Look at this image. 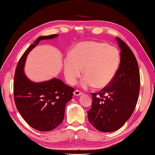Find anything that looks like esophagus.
I'll list each match as a JSON object with an SVG mask.
<instances>
[{"label": "esophagus", "mask_w": 155, "mask_h": 155, "mask_svg": "<svg viewBox=\"0 0 155 155\" xmlns=\"http://www.w3.org/2000/svg\"><path fill=\"white\" fill-rule=\"evenodd\" d=\"M83 94H84V93H83L81 91H80L79 90H75L74 92V95H75V96H80V95H83Z\"/></svg>", "instance_id": "34e87169"}]
</instances>
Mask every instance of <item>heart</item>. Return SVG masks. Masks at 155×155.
I'll return each instance as SVG.
<instances>
[{
  "label": "heart",
  "mask_w": 155,
  "mask_h": 155,
  "mask_svg": "<svg viewBox=\"0 0 155 155\" xmlns=\"http://www.w3.org/2000/svg\"><path fill=\"white\" fill-rule=\"evenodd\" d=\"M120 64L118 48L103 42L85 41L71 49L64 64L66 80L74 85L80 78L82 70L85 75L81 86L88 89L106 88L114 80Z\"/></svg>",
  "instance_id": "heart-1"
}]
</instances>
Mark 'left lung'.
Returning a JSON list of instances; mask_svg holds the SVG:
<instances>
[{"label":"left lung","mask_w":155,"mask_h":155,"mask_svg":"<svg viewBox=\"0 0 155 155\" xmlns=\"http://www.w3.org/2000/svg\"><path fill=\"white\" fill-rule=\"evenodd\" d=\"M120 64L112 82L98 93H92V106L87 112L89 122L97 130L111 132L120 129L135 110L140 89L137 60L130 47L116 37Z\"/></svg>","instance_id":"obj_1"}]
</instances>
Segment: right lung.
I'll return each instance as SVG.
<instances>
[{
  "instance_id": "obj_1",
  "label": "right lung",
  "mask_w": 155,
  "mask_h": 155,
  "mask_svg": "<svg viewBox=\"0 0 155 155\" xmlns=\"http://www.w3.org/2000/svg\"><path fill=\"white\" fill-rule=\"evenodd\" d=\"M56 37L58 34L38 37L21 56L14 74V96L18 110L30 126L41 131H51L62 122L66 103L72 99L74 89L55 78L33 82L24 69L29 52L41 41Z\"/></svg>"
}]
</instances>
